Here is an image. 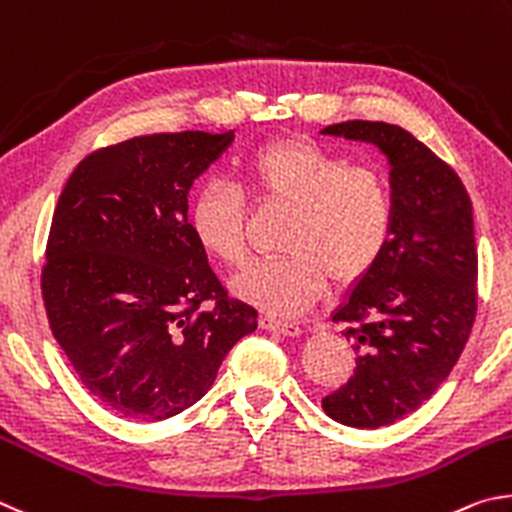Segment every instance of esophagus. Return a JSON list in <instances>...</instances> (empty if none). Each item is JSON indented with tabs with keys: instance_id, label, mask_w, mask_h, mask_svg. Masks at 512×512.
<instances>
[{
	"instance_id": "obj_1",
	"label": "esophagus",
	"mask_w": 512,
	"mask_h": 512,
	"mask_svg": "<svg viewBox=\"0 0 512 512\" xmlns=\"http://www.w3.org/2000/svg\"><path fill=\"white\" fill-rule=\"evenodd\" d=\"M261 328L270 330V333H281L285 337H299L301 335L299 324H292V321H281V319H274V317H263Z\"/></svg>"
}]
</instances>
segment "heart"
Here are the masks:
<instances>
[{
  "instance_id": "1",
  "label": "heart",
  "mask_w": 512,
  "mask_h": 512,
  "mask_svg": "<svg viewBox=\"0 0 512 512\" xmlns=\"http://www.w3.org/2000/svg\"><path fill=\"white\" fill-rule=\"evenodd\" d=\"M251 200L288 204L283 256L251 263L233 281V294L274 317L306 312L337 283L369 274L391 238L393 200L378 168L353 166L344 155L308 137L263 143L238 164ZM247 206L240 188L211 177L197 188L188 224L206 256L227 267L245 263Z\"/></svg>"
}]
</instances>
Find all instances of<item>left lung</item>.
Masks as SVG:
<instances>
[{"label":"left lung","instance_id":"obj_1","mask_svg":"<svg viewBox=\"0 0 512 512\" xmlns=\"http://www.w3.org/2000/svg\"><path fill=\"white\" fill-rule=\"evenodd\" d=\"M373 143L391 166V238L333 321L348 324L355 373L321 400L337 423L384 427L434 396L477 315L472 202L459 175L400 125L346 121L321 130Z\"/></svg>","mask_w":512,"mask_h":512}]
</instances>
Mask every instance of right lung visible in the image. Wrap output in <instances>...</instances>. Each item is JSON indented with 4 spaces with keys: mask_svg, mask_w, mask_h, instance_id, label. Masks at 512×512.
Segmentation results:
<instances>
[{
    "mask_svg": "<svg viewBox=\"0 0 512 512\" xmlns=\"http://www.w3.org/2000/svg\"><path fill=\"white\" fill-rule=\"evenodd\" d=\"M231 141L233 130L134 137L87 155L60 193L42 270L49 326L87 391L123 418L195 405L258 326L188 224L193 179Z\"/></svg>",
    "mask_w": 512,
    "mask_h": 512,
    "instance_id": "1",
    "label": "right lung"
}]
</instances>
